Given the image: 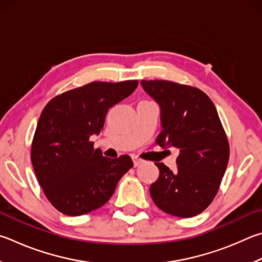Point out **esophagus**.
<instances>
[{"mask_svg": "<svg viewBox=\"0 0 262 262\" xmlns=\"http://www.w3.org/2000/svg\"><path fill=\"white\" fill-rule=\"evenodd\" d=\"M133 161H134V166H139L143 163V160L139 158V157H133Z\"/></svg>", "mask_w": 262, "mask_h": 262, "instance_id": "esophagus-1", "label": "esophagus"}]
</instances>
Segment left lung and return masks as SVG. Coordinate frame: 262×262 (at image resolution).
<instances>
[{"mask_svg": "<svg viewBox=\"0 0 262 262\" xmlns=\"http://www.w3.org/2000/svg\"><path fill=\"white\" fill-rule=\"evenodd\" d=\"M145 93L160 107L156 143L179 151L178 168L156 163L159 178L150 185L161 211L191 217L210 205L229 160V143L213 102L198 88L166 80H142Z\"/></svg>", "mask_w": 262, "mask_h": 262, "instance_id": "obj_1", "label": "left lung"}]
</instances>
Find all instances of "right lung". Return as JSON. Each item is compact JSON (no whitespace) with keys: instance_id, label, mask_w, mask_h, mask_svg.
<instances>
[{"instance_id":"add662e5","label":"right lung","mask_w":262,"mask_h":262,"mask_svg":"<svg viewBox=\"0 0 262 262\" xmlns=\"http://www.w3.org/2000/svg\"><path fill=\"white\" fill-rule=\"evenodd\" d=\"M137 80L90 82L52 98L42 111L32 142L36 179L56 210L70 216L103 206L133 167L129 156L111 159L94 149L108 108L129 96Z\"/></svg>"}]
</instances>
